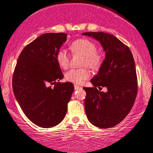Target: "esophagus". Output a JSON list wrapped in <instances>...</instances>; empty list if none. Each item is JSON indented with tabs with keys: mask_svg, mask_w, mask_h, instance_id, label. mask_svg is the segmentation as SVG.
Here are the masks:
<instances>
[{
	"mask_svg": "<svg viewBox=\"0 0 153 153\" xmlns=\"http://www.w3.org/2000/svg\"><path fill=\"white\" fill-rule=\"evenodd\" d=\"M74 88H75V90H78V89H82V87L78 86V85H74Z\"/></svg>",
	"mask_w": 153,
	"mask_h": 153,
	"instance_id": "34e87169",
	"label": "esophagus"
}]
</instances>
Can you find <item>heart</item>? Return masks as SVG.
Returning a JSON list of instances; mask_svg holds the SVG:
<instances>
[{"mask_svg":"<svg viewBox=\"0 0 153 153\" xmlns=\"http://www.w3.org/2000/svg\"><path fill=\"white\" fill-rule=\"evenodd\" d=\"M73 52H77L83 55L81 66H87L91 69H97L102 62V56L97 51V46L92 41L86 38L75 40L70 45ZM58 64L63 68H66L69 65V55L64 49H60L56 54ZM91 73L86 68L71 69L65 74V78L68 82L74 84H82L88 79Z\"/></svg>","mask_w":153,"mask_h":153,"instance_id":"heart-1","label":"heart"}]
</instances>
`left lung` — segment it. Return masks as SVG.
<instances>
[{
	"mask_svg": "<svg viewBox=\"0 0 153 153\" xmlns=\"http://www.w3.org/2000/svg\"><path fill=\"white\" fill-rule=\"evenodd\" d=\"M98 40L105 52L97 75L91 80L93 87H84L85 107L93 125L110 128L125 119L131 111L138 91L135 62L127 45L113 35L103 32L83 33ZM107 88L100 92L97 87Z\"/></svg>",
	"mask_w": 153,
	"mask_h": 153,
	"instance_id": "obj_1",
	"label": "left lung"
}]
</instances>
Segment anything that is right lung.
Instances as JSON below:
<instances>
[{"mask_svg":"<svg viewBox=\"0 0 153 153\" xmlns=\"http://www.w3.org/2000/svg\"><path fill=\"white\" fill-rule=\"evenodd\" d=\"M66 37L64 33L39 36L22 51L14 71L16 99L26 117L40 127H54L63 120L74 90L71 82H59L64 75L56 54Z\"/></svg>","mask_w":153,"mask_h":153,"instance_id":"add662e5","label":"right lung"}]
</instances>
